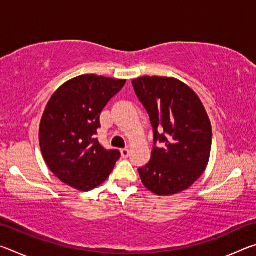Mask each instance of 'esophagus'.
I'll use <instances>...</instances> for the list:
<instances>
[{
  "mask_svg": "<svg viewBox=\"0 0 256 256\" xmlns=\"http://www.w3.org/2000/svg\"><path fill=\"white\" fill-rule=\"evenodd\" d=\"M120 154H122V157H123V158H128V154H130L128 148H124V149L120 150Z\"/></svg>",
  "mask_w": 256,
  "mask_h": 256,
  "instance_id": "obj_1",
  "label": "esophagus"
}]
</instances>
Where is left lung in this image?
Returning a JSON list of instances; mask_svg holds the SVG:
<instances>
[{"mask_svg": "<svg viewBox=\"0 0 256 256\" xmlns=\"http://www.w3.org/2000/svg\"><path fill=\"white\" fill-rule=\"evenodd\" d=\"M154 128L150 162L138 168L146 188L158 196L188 190L204 172L212 128L200 98L174 78L142 76L132 81Z\"/></svg>", "mask_w": 256, "mask_h": 256, "instance_id": "8db88e82", "label": "left lung"}]
</instances>
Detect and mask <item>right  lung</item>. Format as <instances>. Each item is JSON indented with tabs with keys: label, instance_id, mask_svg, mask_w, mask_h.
<instances>
[{
	"label": "right lung",
	"instance_id": "add662e5",
	"mask_svg": "<svg viewBox=\"0 0 256 256\" xmlns=\"http://www.w3.org/2000/svg\"><path fill=\"white\" fill-rule=\"evenodd\" d=\"M125 82L80 76L60 86L47 104L40 128V150L53 174L71 188H97L120 159V151L105 149L96 136L104 107Z\"/></svg>",
	"mask_w": 256,
	"mask_h": 256
}]
</instances>
